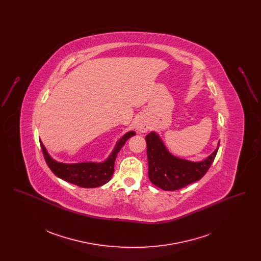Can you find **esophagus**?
Segmentation results:
<instances>
[{
  "instance_id": "esophagus-1",
  "label": "esophagus",
  "mask_w": 261,
  "mask_h": 261,
  "mask_svg": "<svg viewBox=\"0 0 261 261\" xmlns=\"http://www.w3.org/2000/svg\"><path fill=\"white\" fill-rule=\"evenodd\" d=\"M136 128L139 132L146 133L149 130V125L145 118H138L136 121Z\"/></svg>"
}]
</instances>
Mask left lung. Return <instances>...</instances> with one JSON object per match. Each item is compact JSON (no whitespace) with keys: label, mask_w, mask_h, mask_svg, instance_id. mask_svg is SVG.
Returning a JSON list of instances; mask_svg holds the SVG:
<instances>
[{"label":"left lung","mask_w":261,"mask_h":261,"mask_svg":"<svg viewBox=\"0 0 261 261\" xmlns=\"http://www.w3.org/2000/svg\"><path fill=\"white\" fill-rule=\"evenodd\" d=\"M146 142L149 180L164 191L179 190L199 181L210 169L219 148L218 143V147L206 160L194 162L174 156L155 132L149 133Z\"/></svg>","instance_id":"obj_1"}]
</instances>
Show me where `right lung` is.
I'll use <instances>...</instances> for the list:
<instances>
[{"mask_svg": "<svg viewBox=\"0 0 261 261\" xmlns=\"http://www.w3.org/2000/svg\"><path fill=\"white\" fill-rule=\"evenodd\" d=\"M134 131H129L116 143L110 156L103 162H80V163H62L56 162L50 156L45 146L40 142L45 161L50 170L62 180L82 188H96L102 186L112 179L114 172V162L119 150L124 146L126 141L135 136Z\"/></svg>", "mask_w": 261, "mask_h": 261, "instance_id": "add662e5", "label": "right lung"}]
</instances>
